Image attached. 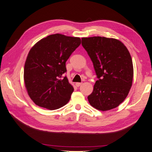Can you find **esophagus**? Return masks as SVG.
Masks as SVG:
<instances>
[{
  "mask_svg": "<svg viewBox=\"0 0 152 152\" xmlns=\"http://www.w3.org/2000/svg\"><path fill=\"white\" fill-rule=\"evenodd\" d=\"M82 84V83H80V82H77V83H76V86H77V87H80L81 85Z\"/></svg>",
  "mask_w": 152,
  "mask_h": 152,
  "instance_id": "34e87169",
  "label": "esophagus"
}]
</instances>
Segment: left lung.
<instances>
[{
	"mask_svg": "<svg viewBox=\"0 0 152 152\" xmlns=\"http://www.w3.org/2000/svg\"><path fill=\"white\" fill-rule=\"evenodd\" d=\"M82 45L98 78L87 97L89 104L103 111L118 107L132 86L133 66L128 48L118 39L100 36L83 37Z\"/></svg>",
	"mask_w": 152,
	"mask_h": 152,
	"instance_id": "obj_1",
	"label": "left lung"
}]
</instances>
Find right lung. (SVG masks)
Returning a JSON list of instances; mask_svg holds the SVG:
<instances>
[{
    "label": "right lung",
    "instance_id": "add662e5",
    "mask_svg": "<svg viewBox=\"0 0 152 152\" xmlns=\"http://www.w3.org/2000/svg\"><path fill=\"white\" fill-rule=\"evenodd\" d=\"M81 44L80 37L56 34L39 41L28 53L24 80L29 96L38 106L50 110L68 103L74 91L65 63Z\"/></svg>",
    "mask_w": 152,
    "mask_h": 152
}]
</instances>
